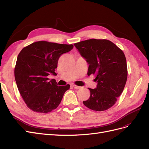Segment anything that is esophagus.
<instances>
[{
	"mask_svg": "<svg viewBox=\"0 0 149 149\" xmlns=\"http://www.w3.org/2000/svg\"><path fill=\"white\" fill-rule=\"evenodd\" d=\"M72 86H73V87L74 89H79L81 88L80 86H78L75 85V84H73V85H72Z\"/></svg>",
	"mask_w": 149,
	"mask_h": 149,
	"instance_id": "esophagus-1",
	"label": "esophagus"
}]
</instances>
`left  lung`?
<instances>
[{"label": "left lung", "instance_id": "left-lung-1", "mask_svg": "<svg viewBox=\"0 0 149 149\" xmlns=\"http://www.w3.org/2000/svg\"><path fill=\"white\" fill-rule=\"evenodd\" d=\"M75 47L89 64L88 75L96 74L97 87L84 105L96 111L113 106L123 93L127 78L124 53L107 40L89 39L74 43Z\"/></svg>", "mask_w": 149, "mask_h": 149}]
</instances>
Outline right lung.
<instances>
[{"instance_id": "1", "label": "right lung", "mask_w": 149, "mask_h": 149, "mask_svg": "<svg viewBox=\"0 0 149 149\" xmlns=\"http://www.w3.org/2000/svg\"><path fill=\"white\" fill-rule=\"evenodd\" d=\"M73 45L39 41L24 47L19 53L14 70L18 89L26 106L34 112L48 113L59 106L70 86L57 85L48 76L55 75L62 54L71 51Z\"/></svg>"}]
</instances>
